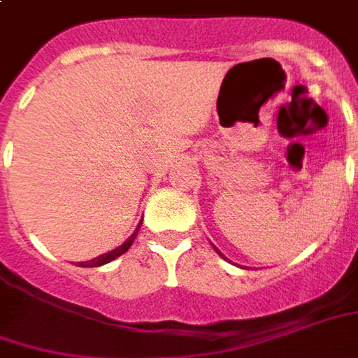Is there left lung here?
Returning a JSON list of instances; mask_svg holds the SVG:
<instances>
[{
  "mask_svg": "<svg viewBox=\"0 0 358 358\" xmlns=\"http://www.w3.org/2000/svg\"><path fill=\"white\" fill-rule=\"evenodd\" d=\"M219 254H221V252H219ZM221 256H222V254H221Z\"/></svg>",
  "mask_w": 358,
  "mask_h": 358,
  "instance_id": "left-lung-1",
  "label": "left lung"
}]
</instances>
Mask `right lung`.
<instances>
[{
    "instance_id": "right-lung-1",
    "label": "right lung",
    "mask_w": 358,
    "mask_h": 358,
    "mask_svg": "<svg viewBox=\"0 0 358 358\" xmlns=\"http://www.w3.org/2000/svg\"><path fill=\"white\" fill-rule=\"evenodd\" d=\"M139 227H141V222H139ZM139 227H137V231H139ZM137 231L134 232V234H131V236H129V238H127L126 242H124V244L120 246V248L112 250V252H108V254H102V256L94 257V259H91V262H85V264H83V262H81L79 266H81V267H99V266H104V264H108V262H112V259H116V257L122 256V254H126L127 250H129V246L134 244V240H136Z\"/></svg>"
}]
</instances>
